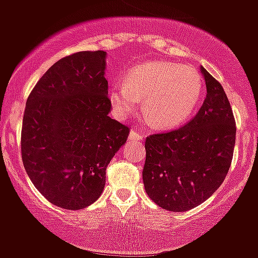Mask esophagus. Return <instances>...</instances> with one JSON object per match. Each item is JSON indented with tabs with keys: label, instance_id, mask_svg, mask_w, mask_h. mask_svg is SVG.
Returning <instances> with one entry per match:
<instances>
[{
	"label": "esophagus",
	"instance_id": "esophagus-1",
	"mask_svg": "<svg viewBox=\"0 0 258 258\" xmlns=\"http://www.w3.org/2000/svg\"><path fill=\"white\" fill-rule=\"evenodd\" d=\"M144 134L139 132L136 128H132L130 132V140H144Z\"/></svg>",
	"mask_w": 258,
	"mask_h": 258
}]
</instances>
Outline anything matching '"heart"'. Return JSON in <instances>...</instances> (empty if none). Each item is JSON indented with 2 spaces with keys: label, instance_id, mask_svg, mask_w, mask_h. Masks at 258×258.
Wrapping results in <instances>:
<instances>
[{
  "label": "heart",
  "instance_id": "heart-1",
  "mask_svg": "<svg viewBox=\"0 0 258 258\" xmlns=\"http://www.w3.org/2000/svg\"><path fill=\"white\" fill-rule=\"evenodd\" d=\"M202 94V79L191 66L170 61H150L127 74L126 83H114L109 102L119 118L135 113L143 99V112L151 126L174 127L194 114Z\"/></svg>",
  "mask_w": 258,
  "mask_h": 258
}]
</instances>
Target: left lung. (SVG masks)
<instances>
[{"label":"left lung","mask_w":258,"mask_h":258,"mask_svg":"<svg viewBox=\"0 0 258 258\" xmlns=\"http://www.w3.org/2000/svg\"><path fill=\"white\" fill-rule=\"evenodd\" d=\"M208 94L186 126L146 137L143 170L146 194L164 210L196 208L223 183L232 164L235 119L216 79L201 67Z\"/></svg>","instance_id":"left-lung-1"}]
</instances>
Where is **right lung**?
I'll use <instances>...</instances> for the list:
<instances>
[{
    "instance_id": "obj_1",
    "label": "right lung",
    "mask_w": 258,
    "mask_h": 258,
    "mask_svg": "<svg viewBox=\"0 0 258 258\" xmlns=\"http://www.w3.org/2000/svg\"><path fill=\"white\" fill-rule=\"evenodd\" d=\"M105 52L61 58L29 94L21 158L35 188L58 208L80 210L99 199L108 164L130 128L108 115Z\"/></svg>"
}]
</instances>
